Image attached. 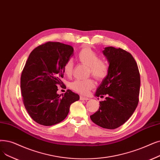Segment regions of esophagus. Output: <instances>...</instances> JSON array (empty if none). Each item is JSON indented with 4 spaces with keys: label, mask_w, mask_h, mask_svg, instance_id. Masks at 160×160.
<instances>
[{
    "label": "esophagus",
    "mask_w": 160,
    "mask_h": 160,
    "mask_svg": "<svg viewBox=\"0 0 160 160\" xmlns=\"http://www.w3.org/2000/svg\"><path fill=\"white\" fill-rule=\"evenodd\" d=\"M80 99L82 100V101H87V100H89V99L88 98V97H83V96H80Z\"/></svg>",
    "instance_id": "34e87169"
}]
</instances>
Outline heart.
Listing matches in <instances>:
<instances>
[{
	"label": "heart",
	"instance_id": "obj_1",
	"mask_svg": "<svg viewBox=\"0 0 160 160\" xmlns=\"http://www.w3.org/2000/svg\"><path fill=\"white\" fill-rule=\"evenodd\" d=\"M77 58L81 63L88 67L89 74H92L97 80H103L107 78L109 67L107 62L100 59L99 55L92 48L88 46L82 48L77 55ZM64 73L69 76L73 72V62L68 60L63 66ZM95 86L92 79L75 80L70 84V88L74 92L82 95H87Z\"/></svg>",
	"mask_w": 160,
	"mask_h": 160
}]
</instances>
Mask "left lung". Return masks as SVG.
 I'll use <instances>...</instances> for the list:
<instances>
[{
  "label": "left lung",
  "mask_w": 160,
  "mask_h": 160,
  "mask_svg": "<svg viewBox=\"0 0 160 160\" xmlns=\"http://www.w3.org/2000/svg\"><path fill=\"white\" fill-rule=\"evenodd\" d=\"M102 53L109 63V72L95 96L107 97L90 118L102 128L114 129L127 122L138 105L140 73L135 59L127 51L110 46Z\"/></svg>",
  "instance_id": "1"
}]
</instances>
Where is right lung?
I'll return each instance as SVG.
<instances>
[{
	"mask_svg": "<svg viewBox=\"0 0 160 160\" xmlns=\"http://www.w3.org/2000/svg\"><path fill=\"white\" fill-rule=\"evenodd\" d=\"M74 48L60 42H48L31 52L21 76L24 106L37 123L50 126L63 121L70 106L80 96L67 89L58 95V85L63 84V66L73 55Z\"/></svg>",
	"mask_w": 160,
	"mask_h": 160,
	"instance_id": "add662e5",
	"label": "right lung"
}]
</instances>
